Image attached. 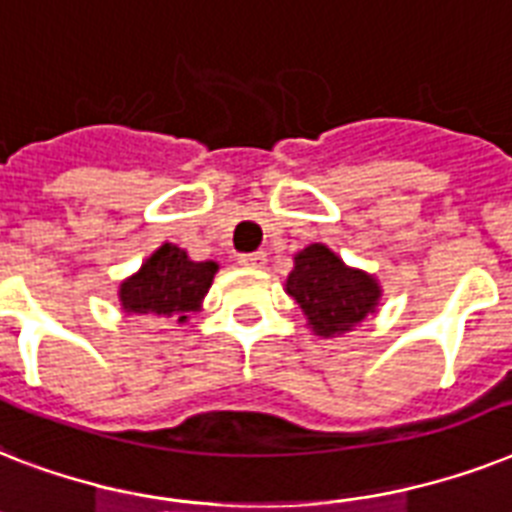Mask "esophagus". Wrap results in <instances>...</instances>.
<instances>
[{
	"mask_svg": "<svg viewBox=\"0 0 512 512\" xmlns=\"http://www.w3.org/2000/svg\"><path fill=\"white\" fill-rule=\"evenodd\" d=\"M237 264H240V267L259 269V267H264V264H267V253H264V251L240 253V256H237Z\"/></svg>",
	"mask_w": 512,
	"mask_h": 512,
	"instance_id": "obj_1",
	"label": "esophagus"
}]
</instances>
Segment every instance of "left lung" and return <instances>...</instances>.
Instances as JSON below:
<instances>
[{
	"mask_svg": "<svg viewBox=\"0 0 512 512\" xmlns=\"http://www.w3.org/2000/svg\"><path fill=\"white\" fill-rule=\"evenodd\" d=\"M288 293L304 309L317 335L346 333L375 312L380 298L378 282L370 275L349 269L330 248L314 243L296 256L288 275Z\"/></svg>",
	"mask_w": 512,
	"mask_h": 512,
	"instance_id": "8db88e82",
	"label": "left lung"
}]
</instances>
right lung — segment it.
Masks as SVG:
<instances>
[{
  "label": "right lung",
  "mask_w": 512,
  "mask_h": 512,
  "mask_svg": "<svg viewBox=\"0 0 512 512\" xmlns=\"http://www.w3.org/2000/svg\"><path fill=\"white\" fill-rule=\"evenodd\" d=\"M216 269L214 261H190L182 248L166 243L121 285V306L134 314H177L185 322L211 288Z\"/></svg>",
  "instance_id": "right-lung-1"
}]
</instances>
